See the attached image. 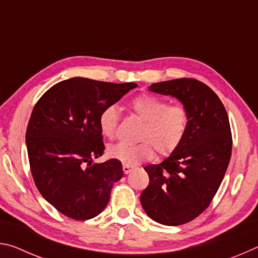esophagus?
<instances>
[{"mask_svg": "<svg viewBox=\"0 0 258 258\" xmlns=\"http://www.w3.org/2000/svg\"><path fill=\"white\" fill-rule=\"evenodd\" d=\"M132 169H133L132 166L126 165V164H123V172H124L125 174H128L131 171H132Z\"/></svg>", "mask_w": 258, "mask_h": 258, "instance_id": "obj_1", "label": "esophagus"}]
</instances>
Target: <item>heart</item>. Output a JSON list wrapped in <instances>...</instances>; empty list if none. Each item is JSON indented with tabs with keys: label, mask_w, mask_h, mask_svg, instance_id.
Instances as JSON below:
<instances>
[{
	"label": "heart",
	"mask_w": 258,
	"mask_h": 258,
	"mask_svg": "<svg viewBox=\"0 0 258 258\" xmlns=\"http://www.w3.org/2000/svg\"><path fill=\"white\" fill-rule=\"evenodd\" d=\"M130 110L143 121L137 145L116 143L108 148V155L126 165H137L158 156L167 157L175 151L184 139L190 115L183 104H168L156 95L141 93L128 103ZM102 135L113 139L117 132L119 113L115 106H108L99 115Z\"/></svg>",
	"instance_id": "b5f03b06"
}]
</instances>
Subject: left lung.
<instances>
[{
  "instance_id": "8db88e82",
  "label": "left lung",
  "mask_w": 258,
  "mask_h": 258,
  "mask_svg": "<svg viewBox=\"0 0 258 258\" xmlns=\"http://www.w3.org/2000/svg\"><path fill=\"white\" fill-rule=\"evenodd\" d=\"M149 90L177 98L190 120L180 147L163 163L145 167L149 185L140 200L154 221L181 225L206 211L223 181L232 151L228 112L211 87L195 78L155 83Z\"/></svg>"
}]
</instances>
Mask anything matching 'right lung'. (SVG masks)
Wrapping results in <instances>:
<instances>
[{
  "label": "right lung",
  "instance_id": "right-lung-1",
  "mask_svg": "<svg viewBox=\"0 0 258 258\" xmlns=\"http://www.w3.org/2000/svg\"><path fill=\"white\" fill-rule=\"evenodd\" d=\"M137 86L74 77L50 87L35 104L26 132L30 172L43 198L64 216L99 215L123 177L118 159L92 163L104 151L98 120Z\"/></svg>",
  "mask_w": 258,
  "mask_h": 258
}]
</instances>
